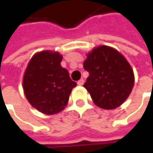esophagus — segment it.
<instances>
[{"label": "esophagus", "mask_w": 153, "mask_h": 153, "mask_svg": "<svg viewBox=\"0 0 153 153\" xmlns=\"http://www.w3.org/2000/svg\"><path fill=\"white\" fill-rule=\"evenodd\" d=\"M77 84H78L79 86H82V85L84 84V79H80L79 80H78Z\"/></svg>", "instance_id": "esophagus-1"}]
</instances>
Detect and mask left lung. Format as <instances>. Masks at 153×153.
<instances>
[{"mask_svg": "<svg viewBox=\"0 0 153 153\" xmlns=\"http://www.w3.org/2000/svg\"><path fill=\"white\" fill-rule=\"evenodd\" d=\"M89 74L83 87L100 108L111 110L120 106L130 95L134 73L126 58L108 46L94 48L83 63Z\"/></svg>", "mask_w": 153, "mask_h": 153, "instance_id": "left-lung-1", "label": "left lung"}]
</instances>
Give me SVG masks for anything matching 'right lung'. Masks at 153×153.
Instances as JSON below:
<instances>
[{
	"label": "right lung",
	"mask_w": 153,
	"mask_h": 153,
	"mask_svg": "<svg viewBox=\"0 0 153 153\" xmlns=\"http://www.w3.org/2000/svg\"><path fill=\"white\" fill-rule=\"evenodd\" d=\"M57 52L42 51L35 54L25 70L23 88L29 103L45 114L61 111L67 105L72 89L77 85L60 65Z\"/></svg>",
	"instance_id": "1"
}]
</instances>
